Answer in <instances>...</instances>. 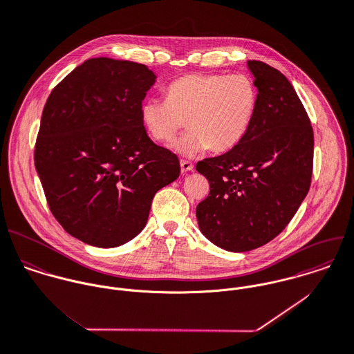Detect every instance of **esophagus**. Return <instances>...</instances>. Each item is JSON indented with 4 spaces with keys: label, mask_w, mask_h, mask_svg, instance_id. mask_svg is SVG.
<instances>
[{
    "label": "esophagus",
    "mask_w": 354,
    "mask_h": 354,
    "mask_svg": "<svg viewBox=\"0 0 354 354\" xmlns=\"http://www.w3.org/2000/svg\"><path fill=\"white\" fill-rule=\"evenodd\" d=\"M180 167H181V173H183V174H185V173L194 170V165H192L191 162H188V160H181V162H180Z\"/></svg>",
    "instance_id": "34e87169"
}]
</instances>
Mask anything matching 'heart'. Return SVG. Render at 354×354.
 I'll return each instance as SVG.
<instances>
[{
  "label": "heart",
  "instance_id": "obj_1",
  "mask_svg": "<svg viewBox=\"0 0 354 354\" xmlns=\"http://www.w3.org/2000/svg\"><path fill=\"white\" fill-rule=\"evenodd\" d=\"M257 89L243 74H187L166 89V100L147 99L140 117L149 136L169 145L184 127L191 131L173 148L187 158L210 148L225 152L247 133L257 109Z\"/></svg>",
  "mask_w": 354,
  "mask_h": 354
}]
</instances>
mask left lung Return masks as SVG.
I'll return each instance as SVG.
<instances>
[{
    "mask_svg": "<svg viewBox=\"0 0 354 354\" xmlns=\"http://www.w3.org/2000/svg\"><path fill=\"white\" fill-rule=\"evenodd\" d=\"M258 89L244 137L227 153L196 165L210 184L196 207L199 230L232 252L258 248L279 235L308 195L313 129L290 81L266 63L247 62Z\"/></svg>",
    "mask_w": 354,
    "mask_h": 354,
    "instance_id": "1",
    "label": "left lung"
}]
</instances>
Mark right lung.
<instances>
[{
	"label": "right lung",
	"instance_id": "1",
	"mask_svg": "<svg viewBox=\"0 0 354 354\" xmlns=\"http://www.w3.org/2000/svg\"><path fill=\"white\" fill-rule=\"evenodd\" d=\"M156 75L144 64L95 57L50 93L35 144V170L59 224L81 241L118 247L138 235L155 194L180 176L140 107Z\"/></svg>",
	"mask_w": 354,
	"mask_h": 354
}]
</instances>
